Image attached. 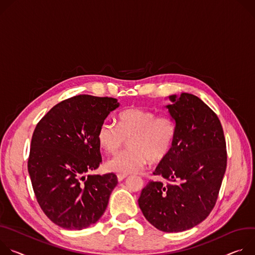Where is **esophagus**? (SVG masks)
<instances>
[{
    "label": "esophagus",
    "instance_id": "esophagus-1",
    "mask_svg": "<svg viewBox=\"0 0 255 255\" xmlns=\"http://www.w3.org/2000/svg\"><path fill=\"white\" fill-rule=\"evenodd\" d=\"M128 177V174H118V179H119V181H123L125 178H127Z\"/></svg>",
    "mask_w": 255,
    "mask_h": 255
}]
</instances>
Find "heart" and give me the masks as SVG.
Masks as SVG:
<instances>
[{"label": "heart", "instance_id": "b5f03b06", "mask_svg": "<svg viewBox=\"0 0 255 255\" xmlns=\"http://www.w3.org/2000/svg\"><path fill=\"white\" fill-rule=\"evenodd\" d=\"M176 134V125L169 115L129 108L121 112L117 124L105 121L97 131L100 147L108 154L117 153L128 138V149L108 160V170L129 174L151 164L162 162L170 153Z\"/></svg>", "mask_w": 255, "mask_h": 255}]
</instances>
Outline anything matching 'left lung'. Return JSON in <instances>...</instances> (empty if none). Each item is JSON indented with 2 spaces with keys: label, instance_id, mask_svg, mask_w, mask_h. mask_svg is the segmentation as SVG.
<instances>
[{
  "label": "left lung",
  "instance_id": "1",
  "mask_svg": "<svg viewBox=\"0 0 255 255\" xmlns=\"http://www.w3.org/2000/svg\"><path fill=\"white\" fill-rule=\"evenodd\" d=\"M166 105L176 125L170 153L154 174L168 182L150 181L138 207L155 228L182 232L203 222L214 209L227 166L226 140L216 113L199 97L169 96Z\"/></svg>",
  "mask_w": 255,
  "mask_h": 255
}]
</instances>
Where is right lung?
I'll return each mask as SVG.
<instances>
[{"label": "right lung", "mask_w": 255, "mask_h": 255, "mask_svg": "<svg viewBox=\"0 0 255 255\" xmlns=\"http://www.w3.org/2000/svg\"><path fill=\"white\" fill-rule=\"evenodd\" d=\"M118 99L78 95L54 105L37 124L28 158L34 194L55 225L82 230L105 212L115 173L87 175L102 162L97 131Z\"/></svg>", "instance_id": "right-lung-1"}]
</instances>
